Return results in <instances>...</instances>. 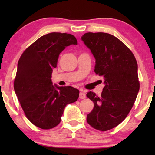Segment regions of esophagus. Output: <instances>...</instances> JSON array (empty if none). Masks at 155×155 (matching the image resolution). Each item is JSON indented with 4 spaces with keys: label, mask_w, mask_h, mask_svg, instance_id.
I'll return each instance as SVG.
<instances>
[{
    "label": "esophagus",
    "mask_w": 155,
    "mask_h": 155,
    "mask_svg": "<svg viewBox=\"0 0 155 155\" xmlns=\"http://www.w3.org/2000/svg\"><path fill=\"white\" fill-rule=\"evenodd\" d=\"M79 97H80V99H84V98H85L86 94H85V93H84V91H81V92H80Z\"/></svg>",
    "instance_id": "1"
}]
</instances>
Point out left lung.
<instances>
[{
	"instance_id": "obj_1",
	"label": "left lung",
	"mask_w": 155,
	"mask_h": 155,
	"mask_svg": "<svg viewBox=\"0 0 155 155\" xmlns=\"http://www.w3.org/2000/svg\"><path fill=\"white\" fill-rule=\"evenodd\" d=\"M81 39L95 58L94 72L104 79L100 97L93 92L87 94L94 104L87 121L97 130H109L126 118L136 99L140 89L136 59L110 34L87 32Z\"/></svg>"
}]
</instances>
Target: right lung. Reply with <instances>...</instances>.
Listing matches in <instances>:
<instances>
[{
    "label": "right lung",
    "mask_w": 155,
    "mask_h": 155,
    "mask_svg": "<svg viewBox=\"0 0 155 155\" xmlns=\"http://www.w3.org/2000/svg\"><path fill=\"white\" fill-rule=\"evenodd\" d=\"M71 44L77 45L78 41L71 34L49 33L26 48L19 59L14 90L26 117L38 128L58 126L66 105L79 97L77 89L53 85L51 80L59 54Z\"/></svg>",
    "instance_id": "obj_1"
}]
</instances>
